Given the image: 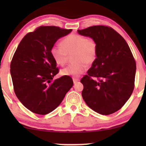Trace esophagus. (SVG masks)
I'll return each instance as SVG.
<instances>
[{"label": "esophagus", "mask_w": 146, "mask_h": 146, "mask_svg": "<svg viewBox=\"0 0 146 146\" xmlns=\"http://www.w3.org/2000/svg\"><path fill=\"white\" fill-rule=\"evenodd\" d=\"M80 80V79L79 78H73V82H74V83H76V82H78Z\"/></svg>", "instance_id": "esophagus-1"}]
</instances>
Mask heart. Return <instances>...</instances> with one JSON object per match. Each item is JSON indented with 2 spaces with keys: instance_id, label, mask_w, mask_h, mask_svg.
Wrapping results in <instances>:
<instances>
[{
  "instance_id": "obj_1",
  "label": "heart",
  "mask_w": 146,
  "mask_h": 146,
  "mask_svg": "<svg viewBox=\"0 0 146 146\" xmlns=\"http://www.w3.org/2000/svg\"><path fill=\"white\" fill-rule=\"evenodd\" d=\"M62 44H54L51 48V56L56 64L64 66L68 54H72L74 62L62 70L63 76L77 77L87 69V64H92L97 57L98 45L94 39L84 36L72 34L63 39Z\"/></svg>"
}]
</instances>
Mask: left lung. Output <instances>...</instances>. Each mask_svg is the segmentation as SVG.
<instances>
[{
	"label": "left lung",
	"mask_w": 146,
	"mask_h": 146,
	"mask_svg": "<svg viewBox=\"0 0 146 146\" xmlns=\"http://www.w3.org/2000/svg\"><path fill=\"white\" fill-rule=\"evenodd\" d=\"M78 33L94 39L98 45L96 59L80 80L84 100L94 111L111 114L121 108L133 92L134 58L126 41L112 28L92 26Z\"/></svg>",
	"instance_id": "left-lung-1"
}]
</instances>
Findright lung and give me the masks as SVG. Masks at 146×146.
Instances as JSON below:
<instances>
[{
    "label": "right lung",
    "instance_id": "right-lung-1",
    "mask_svg": "<svg viewBox=\"0 0 146 146\" xmlns=\"http://www.w3.org/2000/svg\"><path fill=\"white\" fill-rule=\"evenodd\" d=\"M54 26H41L29 33L18 46L11 63L15 94L33 113L47 114L60 104L73 86L68 76L54 80L59 69L50 50L60 38L71 33Z\"/></svg>",
    "mask_w": 146,
    "mask_h": 146
}]
</instances>
